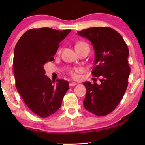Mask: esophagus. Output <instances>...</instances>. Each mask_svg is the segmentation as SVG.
<instances>
[{"instance_id":"esophagus-1","label":"esophagus","mask_w":145,"mask_h":145,"mask_svg":"<svg viewBox=\"0 0 145 145\" xmlns=\"http://www.w3.org/2000/svg\"><path fill=\"white\" fill-rule=\"evenodd\" d=\"M77 84H76V82H71L70 83V84H69V86H75V85H76Z\"/></svg>"}]
</instances>
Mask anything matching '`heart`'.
Segmentation results:
<instances>
[{
	"label": "heart",
	"instance_id": "obj_1",
	"mask_svg": "<svg viewBox=\"0 0 145 145\" xmlns=\"http://www.w3.org/2000/svg\"><path fill=\"white\" fill-rule=\"evenodd\" d=\"M84 43H85L84 42H82V41H79V42H78L76 44V46L75 47H76V46H78V45H82V44H84ZM78 69H72V70H71L70 71V74H71V76H72L73 78H76V77L77 76V75H76V72H78Z\"/></svg>",
	"mask_w": 145,
	"mask_h": 145
}]
</instances>
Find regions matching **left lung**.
<instances>
[{
    "label": "left lung",
    "mask_w": 145,
    "mask_h": 145,
    "mask_svg": "<svg viewBox=\"0 0 145 145\" xmlns=\"http://www.w3.org/2000/svg\"><path fill=\"white\" fill-rule=\"evenodd\" d=\"M78 34L92 43L95 53L92 74L100 77V84L83 83L86 88L85 109L104 116L115 110L128 85L131 69L129 49L121 35L108 27H94L78 31Z\"/></svg>",
    "instance_id": "left-lung-1"
}]
</instances>
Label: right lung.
<instances>
[{
    "label": "right lung",
    "mask_w": 145,
    "mask_h": 145,
    "mask_svg": "<svg viewBox=\"0 0 145 145\" xmlns=\"http://www.w3.org/2000/svg\"><path fill=\"white\" fill-rule=\"evenodd\" d=\"M71 29H31L22 35L14 51L16 87L24 102L35 114L46 118L55 114L62 104L69 82L57 79L55 84L45 75L44 65L53 61L60 42Z\"/></svg>",
    "instance_id": "1"
}]
</instances>
